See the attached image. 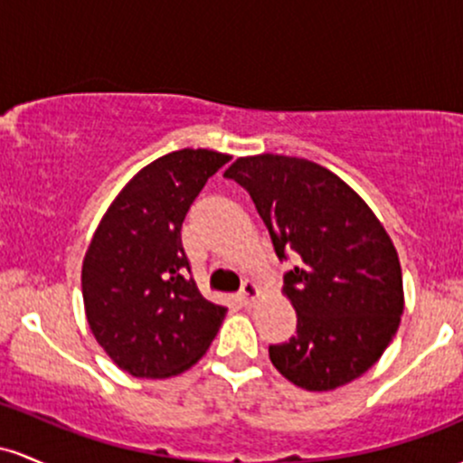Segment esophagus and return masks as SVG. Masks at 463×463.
<instances>
[{
    "instance_id": "esophagus-1",
    "label": "esophagus",
    "mask_w": 463,
    "mask_h": 463,
    "mask_svg": "<svg viewBox=\"0 0 463 463\" xmlns=\"http://www.w3.org/2000/svg\"><path fill=\"white\" fill-rule=\"evenodd\" d=\"M260 298V288L256 287V284L251 282V279H245L242 282V288H241V301L245 306H253Z\"/></svg>"
}]
</instances>
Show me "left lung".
Masks as SVG:
<instances>
[{
  "instance_id": "left-lung-1",
  "label": "left lung",
  "mask_w": 463,
  "mask_h": 463,
  "mask_svg": "<svg viewBox=\"0 0 463 463\" xmlns=\"http://www.w3.org/2000/svg\"><path fill=\"white\" fill-rule=\"evenodd\" d=\"M275 253L293 260L284 290L298 335L269 345L275 370L308 392L365 373L392 344L404 308L396 247L365 201L324 165L284 155L236 159Z\"/></svg>"
}]
</instances>
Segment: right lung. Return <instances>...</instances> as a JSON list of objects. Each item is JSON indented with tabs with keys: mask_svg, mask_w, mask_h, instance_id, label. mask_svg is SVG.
Here are the masks:
<instances>
[{
	"mask_svg": "<svg viewBox=\"0 0 463 463\" xmlns=\"http://www.w3.org/2000/svg\"><path fill=\"white\" fill-rule=\"evenodd\" d=\"M230 155L184 148L155 159L124 185L82 262L90 328L119 370L168 378L194 365L227 308L207 301L190 273L181 227Z\"/></svg>",
	"mask_w": 463,
	"mask_h": 463,
	"instance_id": "1",
	"label": "right lung"
}]
</instances>
